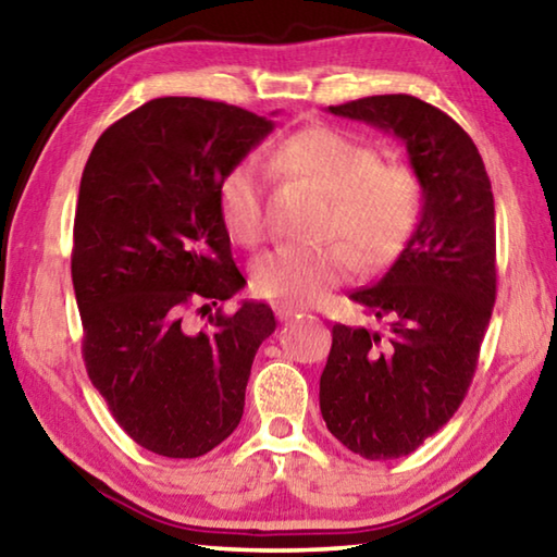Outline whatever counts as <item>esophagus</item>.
Wrapping results in <instances>:
<instances>
[{"label": "esophagus", "instance_id": "obj_1", "mask_svg": "<svg viewBox=\"0 0 557 557\" xmlns=\"http://www.w3.org/2000/svg\"><path fill=\"white\" fill-rule=\"evenodd\" d=\"M277 317L282 319V322H289V319L299 317V309H295V307H287V305H282V307H277Z\"/></svg>", "mask_w": 557, "mask_h": 557}]
</instances>
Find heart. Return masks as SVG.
<instances>
[{
	"mask_svg": "<svg viewBox=\"0 0 557 557\" xmlns=\"http://www.w3.org/2000/svg\"><path fill=\"white\" fill-rule=\"evenodd\" d=\"M275 164L292 176L329 194L324 233H342L319 248L282 245L256 265L260 295L285 305L309 307L322 301L356 270L381 265L414 231L422 188L408 166L381 164L379 149L334 127H307L275 149ZM268 178L256 162L225 172L219 186V211L233 240L256 245L265 233Z\"/></svg>",
	"mask_w": 557,
	"mask_h": 557,
	"instance_id": "1",
	"label": "heart"
}]
</instances>
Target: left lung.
<instances>
[{"label": "left lung", "mask_w": 557, "mask_h": 557, "mask_svg": "<svg viewBox=\"0 0 557 557\" xmlns=\"http://www.w3.org/2000/svg\"><path fill=\"white\" fill-rule=\"evenodd\" d=\"M329 112L398 137L422 188L400 256L351 292L388 329L334 324L319 379L329 432L354 455L398 459L447 425L474 379L496 299L492 182L467 132L425 100L371 96Z\"/></svg>", "instance_id": "8db88e82"}]
</instances>
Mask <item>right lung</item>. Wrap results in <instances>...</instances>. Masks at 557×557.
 I'll use <instances>...</instances> for the list:
<instances>
[{"instance_id": "right-lung-1", "label": "right lung", "mask_w": 557, "mask_h": 557, "mask_svg": "<svg viewBox=\"0 0 557 557\" xmlns=\"http://www.w3.org/2000/svg\"><path fill=\"white\" fill-rule=\"evenodd\" d=\"M272 127L225 102L157 98L102 132L83 169L71 258L83 358L117 425L154 455L201 457L238 428L252 358L277 326L262 301L209 317V332L182 324L245 287L219 186Z\"/></svg>"}]
</instances>
